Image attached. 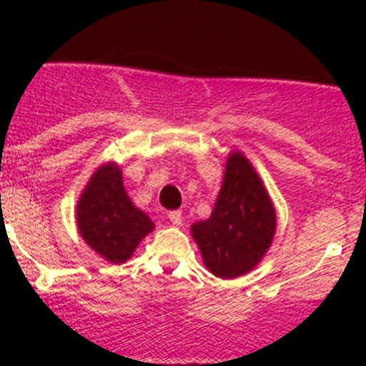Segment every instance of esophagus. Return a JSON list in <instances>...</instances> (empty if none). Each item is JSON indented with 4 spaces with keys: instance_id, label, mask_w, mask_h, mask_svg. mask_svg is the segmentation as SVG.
Here are the masks:
<instances>
[{
    "instance_id": "obj_1",
    "label": "esophagus",
    "mask_w": 366,
    "mask_h": 366,
    "mask_svg": "<svg viewBox=\"0 0 366 366\" xmlns=\"http://www.w3.org/2000/svg\"><path fill=\"white\" fill-rule=\"evenodd\" d=\"M168 219H170L174 225H181V222H183V214H181V211H170L168 212Z\"/></svg>"
}]
</instances>
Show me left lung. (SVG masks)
I'll return each mask as SVG.
<instances>
[{
    "label": "left lung",
    "mask_w": 366,
    "mask_h": 366,
    "mask_svg": "<svg viewBox=\"0 0 366 366\" xmlns=\"http://www.w3.org/2000/svg\"><path fill=\"white\" fill-rule=\"evenodd\" d=\"M277 214L266 187L242 152H231L211 218L190 227L203 264L219 279L249 273L273 242Z\"/></svg>",
    "instance_id": "left-lung-1"
}]
</instances>
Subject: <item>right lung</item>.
<instances>
[{"mask_svg": "<svg viewBox=\"0 0 366 366\" xmlns=\"http://www.w3.org/2000/svg\"><path fill=\"white\" fill-rule=\"evenodd\" d=\"M76 225L84 242L113 264L128 260L154 231V222L128 198L115 163L97 168L92 176L76 203Z\"/></svg>", "mask_w": 366, "mask_h": 366, "instance_id": "add662e5", "label": "right lung"}]
</instances>
